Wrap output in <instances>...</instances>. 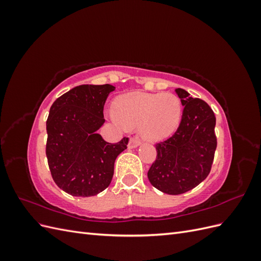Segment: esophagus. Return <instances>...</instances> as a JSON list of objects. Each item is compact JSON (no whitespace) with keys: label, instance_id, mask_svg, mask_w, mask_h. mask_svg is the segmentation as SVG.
<instances>
[{"label":"esophagus","instance_id":"obj_1","mask_svg":"<svg viewBox=\"0 0 261 261\" xmlns=\"http://www.w3.org/2000/svg\"><path fill=\"white\" fill-rule=\"evenodd\" d=\"M141 144V141L138 137H132L128 143V148H136Z\"/></svg>","mask_w":261,"mask_h":261}]
</instances>
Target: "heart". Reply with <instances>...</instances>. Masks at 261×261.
I'll list each match as a JSON object with an SVG mask.
<instances>
[{
  "label": "heart",
  "instance_id": "1",
  "mask_svg": "<svg viewBox=\"0 0 261 261\" xmlns=\"http://www.w3.org/2000/svg\"><path fill=\"white\" fill-rule=\"evenodd\" d=\"M113 114L125 128L139 127L146 139L162 140L177 129L181 103L172 92H130L115 99Z\"/></svg>",
  "mask_w": 261,
  "mask_h": 261
}]
</instances>
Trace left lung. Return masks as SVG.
Listing matches in <instances>:
<instances>
[{
    "label": "left lung",
    "instance_id": "8db88e82",
    "mask_svg": "<svg viewBox=\"0 0 261 261\" xmlns=\"http://www.w3.org/2000/svg\"><path fill=\"white\" fill-rule=\"evenodd\" d=\"M184 106L174 135L155 145L156 158L148 171L150 183L162 193L179 195L206 178L217 149L216 116L203 100L175 89Z\"/></svg>",
    "mask_w": 261,
    "mask_h": 261
}]
</instances>
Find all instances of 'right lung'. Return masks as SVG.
<instances>
[{"label": "right lung", "instance_id": "right-lung-1", "mask_svg": "<svg viewBox=\"0 0 261 261\" xmlns=\"http://www.w3.org/2000/svg\"><path fill=\"white\" fill-rule=\"evenodd\" d=\"M112 85H82L53 102L46 120L45 153L51 175L62 191L94 196L110 185L117 155L128 137L110 144L97 134L105 123L103 107Z\"/></svg>", "mask_w": 261, "mask_h": 261}]
</instances>
